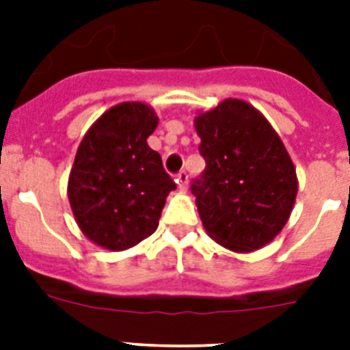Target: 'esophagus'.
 I'll return each instance as SVG.
<instances>
[{
	"mask_svg": "<svg viewBox=\"0 0 350 350\" xmlns=\"http://www.w3.org/2000/svg\"><path fill=\"white\" fill-rule=\"evenodd\" d=\"M176 181H178V187H180L181 191H185L187 187H189V174H187V170H180L178 176H176Z\"/></svg>",
	"mask_w": 350,
	"mask_h": 350,
	"instance_id": "1",
	"label": "esophagus"
}]
</instances>
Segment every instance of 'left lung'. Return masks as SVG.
I'll return each mask as SVG.
<instances>
[{"mask_svg": "<svg viewBox=\"0 0 350 350\" xmlns=\"http://www.w3.org/2000/svg\"><path fill=\"white\" fill-rule=\"evenodd\" d=\"M205 170L191 192L208 236L236 252L276 238L293 213L298 180L271 123L241 100H225L196 118Z\"/></svg>", "mask_w": 350, "mask_h": 350, "instance_id": "left-lung-1", "label": "left lung"}]
</instances>
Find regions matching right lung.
I'll return each mask as SVG.
<instances>
[{"instance_id": "add662e5", "label": "right lung", "mask_w": 350, "mask_h": 350, "mask_svg": "<svg viewBox=\"0 0 350 350\" xmlns=\"http://www.w3.org/2000/svg\"><path fill=\"white\" fill-rule=\"evenodd\" d=\"M158 116L145 103L112 107L81 139L68 176V202L79 229L109 250H125L158 229L176 183L147 137Z\"/></svg>"}]
</instances>
